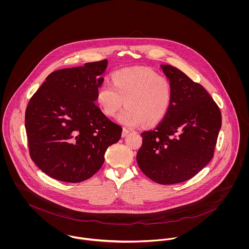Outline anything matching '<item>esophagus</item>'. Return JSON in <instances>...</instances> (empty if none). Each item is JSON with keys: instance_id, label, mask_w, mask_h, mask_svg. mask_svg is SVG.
I'll return each mask as SVG.
<instances>
[{"instance_id": "34e87169", "label": "esophagus", "mask_w": 249, "mask_h": 249, "mask_svg": "<svg viewBox=\"0 0 249 249\" xmlns=\"http://www.w3.org/2000/svg\"><path fill=\"white\" fill-rule=\"evenodd\" d=\"M128 133H129V130L126 129V128H124V129H123V132H122V137H125Z\"/></svg>"}]
</instances>
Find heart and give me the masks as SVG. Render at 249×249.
<instances>
[{"instance_id": "b5f03b06", "label": "heart", "mask_w": 249, "mask_h": 249, "mask_svg": "<svg viewBox=\"0 0 249 249\" xmlns=\"http://www.w3.org/2000/svg\"><path fill=\"white\" fill-rule=\"evenodd\" d=\"M172 98L170 80L146 68L116 71L112 74V84L105 82L97 90V102L108 117L115 116L125 104L119 121L130 127L160 122L170 108Z\"/></svg>"}]
</instances>
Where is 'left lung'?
Segmentation results:
<instances>
[{"label":"left lung","mask_w":249,"mask_h":249,"mask_svg":"<svg viewBox=\"0 0 249 249\" xmlns=\"http://www.w3.org/2000/svg\"><path fill=\"white\" fill-rule=\"evenodd\" d=\"M161 67L172 86V103L158 125L141 133L136 159L147 178L171 185L194 178L211 161L221 112L201 84L174 66Z\"/></svg>","instance_id":"obj_1"}]
</instances>
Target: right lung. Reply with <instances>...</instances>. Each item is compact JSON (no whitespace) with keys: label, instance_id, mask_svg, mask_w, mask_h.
I'll return each instance as SVG.
<instances>
[{"label":"right lung","instance_id":"1","mask_svg":"<svg viewBox=\"0 0 249 249\" xmlns=\"http://www.w3.org/2000/svg\"><path fill=\"white\" fill-rule=\"evenodd\" d=\"M107 59L50 73L26 108L31 158L46 175L77 183L103 166L109 145L122 136L96 104Z\"/></svg>","mask_w":249,"mask_h":249}]
</instances>
